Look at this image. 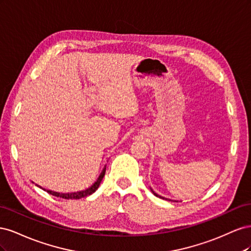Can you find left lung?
Segmentation results:
<instances>
[{
	"label": "left lung",
	"mask_w": 251,
	"mask_h": 251,
	"mask_svg": "<svg viewBox=\"0 0 251 251\" xmlns=\"http://www.w3.org/2000/svg\"><path fill=\"white\" fill-rule=\"evenodd\" d=\"M151 192H153V194H154L156 197H159V198H161V199H165V198H163V197H161V196H159L158 194H156V193L153 191V189H151ZM165 200H168V199H165Z\"/></svg>",
	"instance_id": "obj_1"
}]
</instances>
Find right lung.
Here are the masks:
<instances>
[{
	"mask_svg": "<svg viewBox=\"0 0 251 251\" xmlns=\"http://www.w3.org/2000/svg\"><path fill=\"white\" fill-rule=\"evenodd\" d=\"M104 174H105V166L103 168L102 172L100 173V177H98V179L96 180L95 183H94L92 186H90L89 188L85 189V191H81V192L67 193V194H63V193H62V194H60V193L52 192V191H46V189L42 188L41 186H40V187H41L42 189H44V191H46L47 193H49L50 195L55 196V197H59V198H63V199H80V198H85V197H88V196H90V195H92L94 192H96V189H97L98 187H100V182H101V180H102V178H103V176H104Z\"/></svg>",
	"mask_w": 251,
	"mask_h": 251,
	"instance_id": "1",
	"label": "right lung"
}]
</instances>
